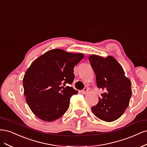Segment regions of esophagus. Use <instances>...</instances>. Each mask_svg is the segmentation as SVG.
<instances>
[{
  "instance_id": "obj_1",
  "label": "esophagus",
  "mask_w": 147,
  "mask_h": 147,
  "mask_svg": "<svg viewBox=\"0 0 147 147\" xmlns=\"http://www.w3.org/2000/svg\"><path fill=\"white\" fill-rule=\"evenodd\" d=\"M87 92H88V89L86 88H84V89L82 90L81 91V93L83 94H86Z\"/></svg>"
}]
</instances>
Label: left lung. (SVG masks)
<instances>
[{"label": "left lung", "mask_w": 147, "mask_h": 147, "mask_svg": "<svg viewBox=\"0 0 147 147\" xmlns=\"http://www.w3.org/2000/svg\"><path fill=\"white\" fill-rule=\"evenodd\" d=\"M88 60L96 75L97 87L105 90L97 105L91 108L92 111L101 120L115 121L129 106L132 94L130 80L125 75L120 64L111 55L105 58L91 54Z\"/></svg>", "instance_id": "1"}]
</instances>
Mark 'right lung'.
Returning a JSON list of instances; mask_svg holds the SVG:
<instances>
[{
    "label": "right lung",
    "instance_id": "1",
    "mask_svg": "<svg viewBox=\"0 0 147 147\" xmlns=\"http://www.w3.org/2000/svg\"><path fill=\"white\" fill-rule=\"evenodd\" d=\"M84 57L61 49L46 52L28 68L22 80L24 94L32 112L40 119L53 121L67 112L70 98L78 92L71 87L74 68Z\"/></svg>",
    "mask_w": 147,
    "mask_h": 147
}]
</instances>
